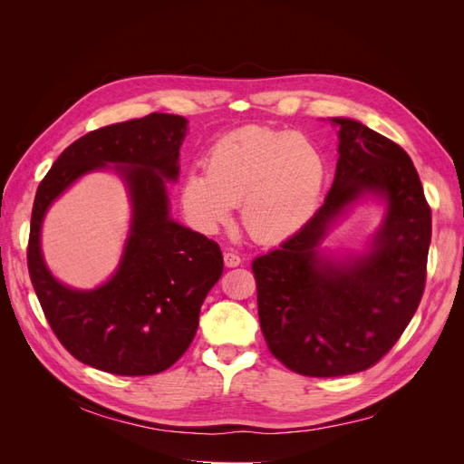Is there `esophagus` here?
<instances>
[{
	"label": "esophagus",
	"mask_w": 464,
	"mask_h": 464,
	"mask_svg": "<svg viewBox=\"0 0 464 464\" xmlns=\"http://www.w3.org/2000/svg\"><path fill=\"white\" fill-rule=\"evenodd\" d=\"M242 263V257L236 254V251H232V249H228V251H224V265L227 266H237Z\"/></svg>",
	"instance_id": "esophagus-1"
}]
</instances>
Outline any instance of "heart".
<instances>
[{"label":"heart","instance_id":"obj_1","mask_svg":"<svg viewBox=\"0 0 464 464\" xmlns=\"http://www.w3.org/2000/svg\"><path fill=\"white\" fill-rule=\"evenodd\" d=\"M325 174V159L310 139L247 125L208 149L207 170L193 168L186 174L181 205L195 227L215 232L230 222L240 203L251 240L276 244L314 217Z\"/></svg>","mask_w":464,"mask_h":464}]
</instances>
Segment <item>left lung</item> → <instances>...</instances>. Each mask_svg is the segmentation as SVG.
Returning a JSON list of instances; mask_svg holds the SVG:
<instances>
[{
	"label": "left lung",
	"instance_id": "1",
	"mask_svg": "<svg viewBox=\"0 0 464 464\" xmlns=\"http://www.w3.org/2000/svg\"><path fill=\"white\" fill-rule=\"evenodd\" d=\"M331 121L339 160L325 203L251 265L266 346L310 377L358 373L389 353L422 300L431 240V210L409 154L356 120ZM366 194L386 203L371 249L339 262L321 255L332 224Z\"/></svg>",
	"mask_w": 464,
	"mask_h": 464
}]
</instances>
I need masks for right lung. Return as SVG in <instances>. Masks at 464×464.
I'll return each instance as SVG.
<instances>
[{"label": "right lung", "instance_id": "right-lung-1", "mask_svg": "<svg viewBox=\"0 0 464 464\" xmlns=\"http://www.w3.org/2000/svg\"><path fill=\"white\" fill-rule=\"evenodd\" d=\"M186 131V118L157 111L94 130L60 154L36 189L26 251L33 286L67 353L96 370L152 375L170 368L191 344L201 305L222 275L218 244L170 217L166 181L179 176ZM110 165L130 195V236L104 285L69 289L41 257V222L81 175Z\"/></svg>", "mask_w": 464, "mask_h": 464}]
</instances>
